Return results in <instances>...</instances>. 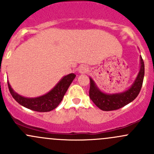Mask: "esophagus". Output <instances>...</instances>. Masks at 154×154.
Wrapping results in <instances>:
<instances>
[{"instance_id": "34e87169", "label": "esophagus", "mask_w": 154, "mask_h": 154, "mask_svg": "<svg viewBox=\"0 0 154 154\" xmlns=\"http://www.w3.org/2000/svg\"><path fill=\"white\" fill-rule=\"evenodd\" d=\"M88 71V66H86V65H83V66H80V70H79V72L80 74H86Z\"/></svg>"}]
</instances>
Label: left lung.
Here are the masks:
<instances>
[{"label":"left lung","instance_id":"left-lung-1","mask_svg":"<svg viewBox=\"0 0 154 154\" xmlns=\"http://www.w3.org/2000/svg\"><path fill=\"white\" fill-rule=\"evenodd\" d=\"M144 75V64L140 57L139 72L131 87L123 92L116 94H106L100 91L96 86L94 80L90 77L89 97L93 103L103 111L116 110L126 106L136 99L139 95L143 83Z\"/></svg>","mask_w":154,"mask_h":154}]
</instances>
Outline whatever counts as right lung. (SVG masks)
Here are the masks:
<instances>
[{
  "label": "right lung",
  "instance_id": "1",
  "mask_svg": "<svg viewBox=\"0 0 154 154\" xmlns=\"http://www.w3.org/2000/svg\"><path fill=\"white\" fill-rule=\"evenodd\" d=\"M75 77L76 75L73 73L65 76L49 92L37 97H23L17 94L12 89L8 81L7 83H8L9 90L12 97L19 104L33 111L45 112L51 111L58 106L67 91L68 87L70 86Z\"/></svg>",
  "mask_w": 154,
  "mask_h": 154
}]
</instances>
